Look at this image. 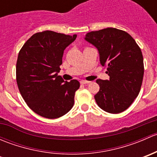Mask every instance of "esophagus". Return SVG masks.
Listing matches in <instances>:
<instances>
[{"mask_svg":"<svg viewBox=\"0 0 157 157\" xmlns=\"http://www.w3.org/2000/svg\"><path fill=\"white\" fill-rule=\"evenodd\" d=\"M90 81H87V80H81L80 81V83L81 84H87V83H90Z\"/></svg>","mask_w":157,"mask_h":157,"instance_id":"obj_1","label":"esophagus"}]
</instances>
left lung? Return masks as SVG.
I'll use <instances>...</instances> for the list:
<instances>
[{"label":"left lung","instance_id":"obj_1","mask_svg":"<svg viewBox=\"0 0 157 157\" xmlns=\"http://www.w3.org/2000/svg\"><path fill=\"white\" fill-rule=\"evenodd\" d=\"M85 40L97 48L101 65L107 67L109 80H96L94 96L99 108L118 114L132 104L143 81L144 58L140 47L126 32L106 28L86 34Z\"/></svg>","mask_w":157,"mask_h":157}]
</instances>
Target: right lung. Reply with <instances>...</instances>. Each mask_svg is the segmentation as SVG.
<instances>
[{
	"instance_id": "obj_1",
	"label": "right lung",
	"mask_w": 157,
	"mask_h": 157,
	"mask_svg": "<svg viewBox=\"0 0 157 157\" xmlns=\"http://www.w3.org/2000/svg\"><path fill=\"white\" fill-rule=\"evenodd\" d=\"M77 35L69 36L53 31L33 35L18 55L16 67L17 83L28 106L46 118H58L72 109L77 80L64 81L59 73L64 49Z\"/></svg>"
}]
</instances>
